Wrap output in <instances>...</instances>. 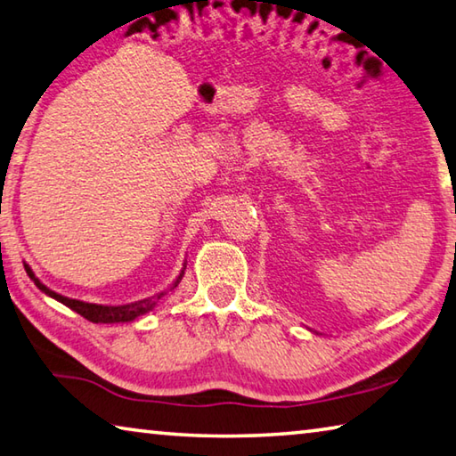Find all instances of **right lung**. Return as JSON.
Here are the masks:
<instances>
[{
    "label": "right lung",
    "mask_w": 456,
    "mask_h": 456,
    "mask_svg": "<svg viewBox=\"0 0 456 456\" xmlns=\"http://www.w3.org/2000/svg\"><path fill=\"white\" fill-rule=\"evenodd\" d=\"M26 273L29 275V280H32L37 289H42L45 296H50L53 299H58L60 304H64L66 307H70V310H74L76 314H80L82 318H86L88 322H94V323H118V322H133L134 318H138V315L146 314L149 310H152V305L159 302L160 297L165 296V293H160V296H157L154 299H142V302L138 304H128V305H98V304H86V302H80V299H70V297H64L60 296V293L52 291L45 288V285L37 280V277L34 275L32 269H29V265H26ZM183 277V273L179 275V280ZM179 280L175 281L173 288H176V283H179ZM171 288V289H173Z\"/></svg>",
    "instance_id": "1"
}]
</instances>
